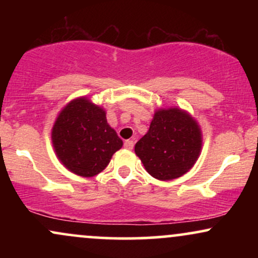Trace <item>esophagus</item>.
Wrapping results in <instances>:
<instances>
[{
	"label": "esophagus",
	"mask_w": 258,
	"mask_h": 258,
	"mask_svg": "<svg viewBox=\"0 0 258 258\" xmlns=\"http://www.w3.org/2000/svg\"><path fill=\"white\" fill-rule=\"evenodd\" d=\"M123 147H125L126 149L131 150L133 149V147H135V142L131 141V139H127V141H125V143H123Z\"/></svg>",
	"instance_id": "esophagus-1"
}]
</instances>
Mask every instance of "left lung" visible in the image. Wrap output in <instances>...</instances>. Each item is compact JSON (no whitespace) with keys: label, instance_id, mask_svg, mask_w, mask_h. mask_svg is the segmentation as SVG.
<instances>
[{"label":"left lung","instance_id":"obj_1","mask_svg":"<svg viewBox=\"0 0 258 258\" xmlns=\"http://www.w3.org/2000/svg\"><path fill=\"white\" fill-rule=\"evenodd\" d=\"M201 149L197 121L180 109L158 110L149 131L136 143L135 152L154 178L170 180L188 172Z\"/></svg>","mask_w":258,"mask_h":258}]
</instances>
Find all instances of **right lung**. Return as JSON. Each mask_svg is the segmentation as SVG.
Instances as JSON below:
<instances>
[{"label":"right lung","instance_id":"right-lung-1","mask_svg":"<svg viewBox=\"0 0 258 258\" xmlns=\"http://www.w3.org/2000/svg\"><path fill=\"white\" fill-rule=\"evenodd\" d=\"M52 142L64 166L82 177L102 172L122 147L106 122L105 111L86 98L73 100L61 110L53 126Z\"/></svg>","mask_w":258,"mask_h":258}]
</instances>
